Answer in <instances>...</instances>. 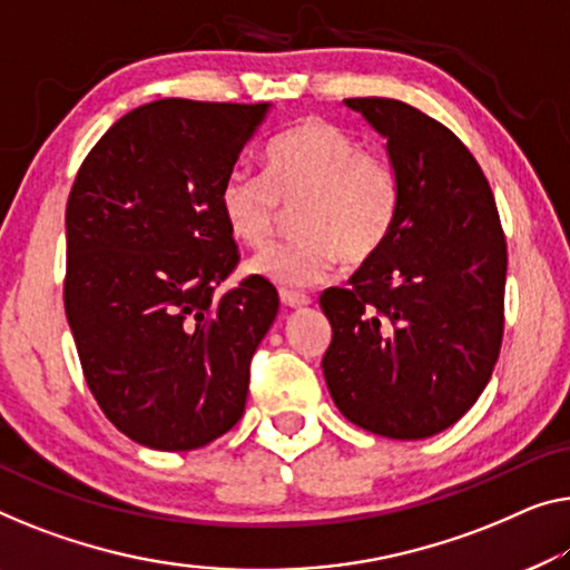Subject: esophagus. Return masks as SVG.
I'll return each mask as SVG.
<instances>
[{
	"label": "esophagus",
	"mask_w": 570,
	"mask_h": 570,
	"mask_svg": "<svg viewBox=\"0 0 570 570\" xmlns=\"http://www.w3.org/2000/svg\"><path fill=\"white\" fill-rule=\"evenodd\" d=\"M282 302H284V307H288V309H299V307H307L309 296L307 294H299V292H288V288H282Z\"/></svg>",
	"instance_id": "esophagus-1"
}]
</instances>
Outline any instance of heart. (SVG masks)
<instances>
[{"mask_svg": "<svg viewBox=\"0 0 570 570\" xmlns=\"http://www.w3.org/2000/svg\"><path fill=\"white\" fill-rule=\"evenodd\" d=\"M294 212V240L248 263V274L284 288H307L333 274L337 258L361 266L384 248L399 212V174L384 153L363 150L345 127L304 120L276 135L263 174L235 168L219 186V212L237 243L261 248L284 207Z\"/></svg>", "mask_w": 570, "mask_h": 570, "instance_id": "obj_1", "label": "heart"}]
</instances>
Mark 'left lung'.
I'll return each mask as SVG.
<instances>
[{"mask_svg": "<svg viewBox=\"0 0 570 570\" xmlns=\"http://www.w3.org/2000/svg\"><path fill=\"white\" fill-rule=\"evenodd\" d=\"M386 140L399 212L384 248L320 307L330 396L358 428L422 440L455 424L487 389L504 333L507 243L471 150L404 101L345 99Z\"/></svg>", "mask_w": 570, "mask_h": 570, "instance_id": "obj_1", "label": "left lung"}]
</instances>
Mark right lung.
Listing matches in <instances>:
<instances>
[{
  "label": "right lung",
  "mask_w": 570,
  "mask_h": 570,
  "mask_svg": "<svg viewBox=\"0 0 570 570\" xmlns=\"http://www.w3.org/2000/svg\"><path fill=\"white\" fill-rule=\"evenodd\" d=\"M271 105L158 99L120 117L66 204L63 304L101 412L135 443L194 450L245 412L278 294L237 266L219 186Z\"/></svg>",
  "instance_id": "1"
}]
</instances>
